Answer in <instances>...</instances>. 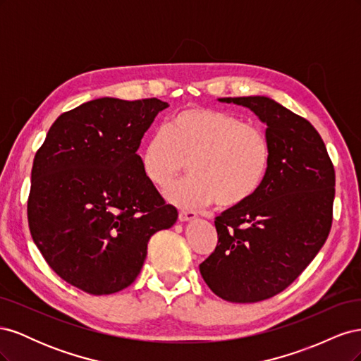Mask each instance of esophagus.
Returning a JSON list of instances; mask_svg holds the SVG:
<instances>
[{
  "label": "esophagus",
  "instance_id": "esophagus-1",
  "mask_svg": "<svg viewBox=\"0 0 361 361\" xmlns=\"http://www.w3.org/2000/svg\"><path fill=\"white\" fill-rule=\"evenodd\" d=\"M195 218H197L195 212H191V211H180L179 212V221H194Z\"/></svg>",
  "mask_w": 361,
  "mask_h": 361
}]
</instances>
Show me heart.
Here are the masks:
<instances>
[{"instance_id": "obj_1", "label": "heart", "mask_w": 361, "mask_h": 361, "mask_svg": "<svg viewBox=\"0 0 361 361\" xmlns=\"http://www.w3.org/2000/svg\"><path fill=\"white\" fill-rule=\"evenodd\" d=\"M140 161L145 176L159 190L169 188L190 162L192 176L167 192L174 204L199 209L216 200L221 207H235L265 182L271 146L264 130L241 117L191 106L147 140Z\"/></svg>"}]
</instances>
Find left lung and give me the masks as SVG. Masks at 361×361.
<instances>
[{"label":"left lung","instance_id":"1","mask_svg":"<svg viewBox=\"0 0 361 361\" xmlns=\"http://www.w3.org/2000/svg\"><path fill=\"white\" fill-rule=\"evenodd\" d=\"M218 101L250 108L267 125L271 164L253 197L215 218L218 244L200 274L226 301L257 302L285 290L325 244L336 173L309 120L267 96Z\"/></svg>","mask_w":361,"mask_h":361}]
</instances>
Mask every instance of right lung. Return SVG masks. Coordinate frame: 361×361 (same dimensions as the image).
Segmentation results:
<instances>
[{"instance_id":"right-lung-1","label":"right lung","mask_w":361,"mask_h":361,"mask_svg":"<svg viewBox=\"0 0 361 361\" xmlns=\"http://www.w3.org/2000/svg\"><path fill=\"white\" fill-rule=\"evenodd\" d=\"M167 102L101 97L63 113L31 170L28 226L48 265L92 295L128 288L150 236L178 220L141 170V138Z\"/></svg>"}]
</instances>
